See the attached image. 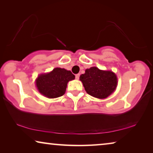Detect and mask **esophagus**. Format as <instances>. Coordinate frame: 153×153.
I'll return each mask as SVG.
<instances>
[{"instance_id":"1","label":"esophagus","mask_w":153,"mask_h":153,"mask_svg":"<svg viewBox=\"0 0 153 153\" xmlns=\"http://www.w3.org/2000/svg\"><path fill=\"white\" fill-rule=\"evenodd\" d=\"M76 79H78L79 78V74L76 75Z\"/></svg>"}]
</instances>
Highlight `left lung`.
Returning <instances> with one entry per match:
<instances>
[{
  "mask_svg": "<svg viewBox=\"0 0 153 153\" xmlns=\"http://www.w3.org/2000/svg\"><path fill=\"white\" fill-rule=\"evenodd\" d=\"M79 79L83 84L86 93L98 99H105L115 91L118 81L114 73L103 71L97 67L87 69Z\"/></svg>",
  "mask_w": 153,
  "mask_h": 153,
  "instance_id": "left-lung-1",
  "label": "left lung"
}]
</instances>
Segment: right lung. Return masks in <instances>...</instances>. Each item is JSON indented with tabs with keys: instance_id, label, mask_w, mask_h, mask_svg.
<instances>
[{
	"instance_id": "add662e5",
	"label": "right lung",
	"mask_w": 153,
	"mask_h": 153,
	"mask_svg": "<svg viewBox=\"0 0 153 153\" xmlns=\"http://www.w3.org/2000/svg\"><path fill=\"white\" fill-rule=\"evenodd\" d=\"M75 79L71 71L56 67L47 74H40L36 79V86L46 97L53 99L61 97L66 91L67 83Z\"/></svg>"
}]
</instances>
